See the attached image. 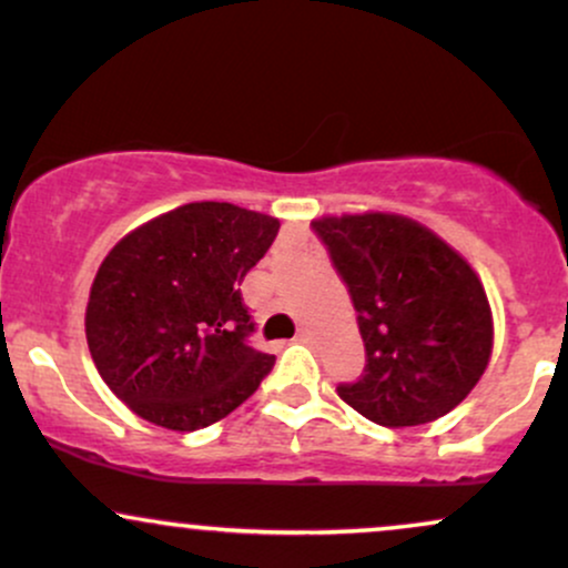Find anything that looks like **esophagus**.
<instances>
[{
	"label": "esophagus",
	"mask_w": 568,
	"mask_h": 568,
	"mask_svg": "<svg viewBox=\"0 0 568 568\" xmlns=\"http://www.w3.org/2000/svg\"><path fill=\"white\" fill-rule=\"evenodd\" d=\"M310 338H312L310 331H298V334H296V342L298 344H306V342H310Z\"/></svg>",
	"instance_id": "obj_1"
}]
</instances>
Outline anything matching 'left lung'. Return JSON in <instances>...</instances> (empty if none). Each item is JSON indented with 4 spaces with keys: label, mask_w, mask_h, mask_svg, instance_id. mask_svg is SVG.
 Returning a JSON list of instances; mask_svg holds the SVG:
<instances>
[{
    "label": "left lung",
    "mask_w": 568,
    "mask_h": 568,
    "mask_svg": "<svg viewBox=\"0 0 568 568\" xmlns=\"http://www.w3.org/2000/svg\"><path fill=\"white\" fill-rule=\"evenodd\" d=\"M357 310L366 376L338 397L382 427L440 419L491 361L494 317L478 272L419 221L387 211L312 221Z\"/></svg>",
    "instance_id": "1"
}]
</instances>
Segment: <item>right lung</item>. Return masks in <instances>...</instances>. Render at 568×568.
<instances>
[{
    "instance_id": "add662e5",
    "label": "right lung",
    "mask_w": 568,
    "mask_h": 568,
    "mask_svg": "<svg viewBox=\"0 0 568 568\" xmlns=\"http://www.w3.org/2000/svg\"><path fill=\"white\" fill-rule=\"evenodd\" d=\"M277 230L275 216L232 202H186L106 253L84 336L101 379L133 414L192 433L256 393L275 355L247 347L240 283Z\"/></svg>"
}]
</instances>
